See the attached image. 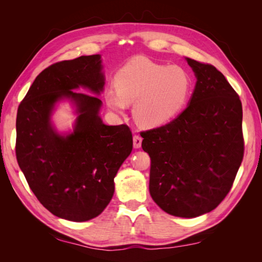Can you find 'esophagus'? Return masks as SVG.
Instances as JSON below:
<instances>
[{"mask_svg": "<svg viewBox=\"0 0 262 262\" xmlns=\"http://www.w3.org/2000/svg\"><path fill=\"white\" fill-rule=\"evenodd\" d=\"M141 145H142V138L138 136V134H136V136L133 137V146L134 148H140Z\"/></svg>", "mask_w": 262, "mask_h": 262, "instance_id": "obj_1", "label": "esophagus"}]
</instances>
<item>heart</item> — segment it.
<instances>
[{
  "label": "heart",
  "instance_id": "obj_1",
  "mask_svg": "<svg viewBox=\"0 0 262 262\" xmlns=\"http://www.w3.org/2000/svg\"><path fill=\"white\" fill-rule=\"evenodd\" d=\"M115 87H109L105 99L109 108L122 113L133 104V116L144 128H155L170 121L185 107L192 81L178 66H164L137 58L119 69Z\"/></svg>",
  "mask_w": 262,
  "mask_h": 262
}]
</instances>
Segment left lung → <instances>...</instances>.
<instances>
[{"mask_svg": "<svg viewBox=\"0 0 262 262\" xmlns=\"http://www.w3.org/2000/svg\"><path fill=\"white\" fill-rule=\"evenodd\" d=\"M187 62L196 76L188 107L141 137L152 199L170 215L195 217L215 209L233 186L244 157L243 107L215 67Z\"/></svg>", "mask_w": 262, "mask_h": 262, "instance_id": "obj_1", "label": "left lung"}]
</instances>
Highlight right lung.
<instances>
[{"mask_svg": "<svg viewBox=\"0 0 262 262\" xmlns=\"http://www.w3.org/2000/svg\"><path fill=\"white\" fill-rule=\"evenodd\" d=\"M99 54L53 63L31 84L18 106L16 158L29 188L55 216L84 222L112 200L114 178L132 150L128 125H106L98 116L104 87ZM71 98L78 107L75 132L59 136L50 124L54 104Z\"/></svg>", "mask_w": 262, "mask_h": 262, "instance_id": "1", "label": "right lung"}]
</instances>
